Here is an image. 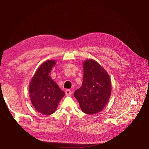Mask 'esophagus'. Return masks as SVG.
Segmentation results:
<instances>
[{"mask_svg":"<svg viewBox=\"0 0 149 149\" xmlns=\"http://www.w3.org/2000/svg\"><path fill=\"white\" fill-rule=\"evenodd\" d=\"M65 93H66V95L67 96H69V95H70L72 94V92H71V91H70V89H67L65 91Z\"/></svg>","mask_w":149,"mask_h":149,"instance_id":"34e87169","label":"esophagus"}]
</instances>
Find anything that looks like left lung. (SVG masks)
I'll list each match as a JSON object with an SVG mask.
<instances>
[{"label": "left lung", "instance_id": "8db88e82", "mask_svg": "<svg viewBox=\"0 0 149 149\" xmlns=\"http://www.w3.org/2000/svg\"><path fill=\"white\" fill-rule=\"evenodd\" d=\"M82 86L74 92L81 111L89 115L103 110L111 94V81L108 74L93 60H87L83 64Z\"/></svg>", "mask_w": 149, "mask_h": 149}]
</instances>
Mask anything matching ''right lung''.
I'll return each mask as SVG.
<instances>
[{
  "label": "right lung",
  "mask_w": 149,
  "mask_h": 149,
  "mask_svg": "<svg viewBox=\"0 0 149 149\" xmlns=\"http://www.w3.org/2000/svg\"><path fill=\"white\" fill-rule=\"evenodd\" d=\"M55 60H48L38 68L29 84L31 103L36 110L43 115L55 112L61 99L65 95L49 76Z\"/></svg>",
  "instance_id": "right-lung-1"
}]
</instances>
